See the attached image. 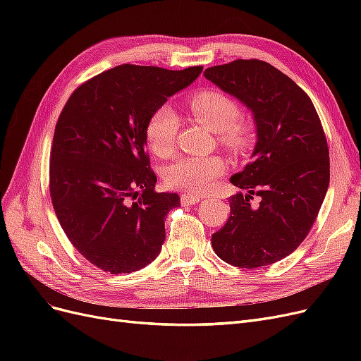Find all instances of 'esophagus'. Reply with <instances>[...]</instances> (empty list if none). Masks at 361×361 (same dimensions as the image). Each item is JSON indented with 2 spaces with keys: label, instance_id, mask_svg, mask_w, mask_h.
<instances>
[{
  "label": "esophagus",
  "instance_id": "obj_1",
  "mask_svg": "<svg viewBox=\"0 0 361 361\" xmlns=\"http://www.w3.org/2000/svg\"><path fill=\"white\" fill-rule=\"evenodd\" d=\"M199 200H202V195L197 194H191V192H183L180 195V203L183 206H190V204H195L199 203Z\"/></svg>",
  "mask_w": 361,
  "mask_h": 361
}]
</instances>
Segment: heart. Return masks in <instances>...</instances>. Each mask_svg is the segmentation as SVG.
Segmentation results:
<instances>
[{
	"mask_svg": "<svg viewBox=\"0 0 361 361\" xmlns=\"http://www.w3.org/2000/svg\"><path fill=\"white\" fill-rule=\"evenodd\" d=\"M188 110L199 123L214 130L220 143L233 155H243L255 143V125L248 118H239V105L231 96L218 90H202L188 101ZM179 129L178 116L170 106L162 105L150 114L145 140L152 154L169 158L176 146ZM226 171L220 157H183L174 161L164 173L167 187L188 192H204L215 179Z\"/></svg>",
	"mask_w": 361,
	"mask_h": 361,
	"instance_id": "b5f03b06",
	"label": "heart"
}]
</instances>
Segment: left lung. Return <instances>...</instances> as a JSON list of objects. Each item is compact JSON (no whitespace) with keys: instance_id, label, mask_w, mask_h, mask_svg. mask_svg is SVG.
<instances>
[{"instance_id":"obj_1","label":"left lung","mask_w":361,"mask_h":361,"mask_svg":"<svg viewBox=\"0 0 361 361\" xmlns=\"http://www.w3.org/2000/svg\"><path fill=\"white\" fill-rule=\"evenodd\" d=\"M204 76L253 113V161L231 178L247 190L232 195L231 216L212 235L216 256L259 268L289 256L318 216L330 183V155L321 120L301 87L262 60L207 68ZM256 193L261 202L251 207Z\"/></svg>"}]
</instances>
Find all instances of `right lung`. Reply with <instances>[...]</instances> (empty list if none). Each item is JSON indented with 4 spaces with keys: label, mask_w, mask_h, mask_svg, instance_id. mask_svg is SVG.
Returning <instances> with one entry per match:
<instances>
[{
    "label": "right lung",
    "mask_w": 361,
    "mask_h": 361,
    "mask_svg": "<svg viewBox=\"0 0 361 361\" xmlns=\"http://www.w3.org/2000/svg\"><path fill=\"white\" fill-rule=\"evenodd\" d=\"M202 66L122 64L93 76L64 105L54 133L49 192L72 245L102 271L134 272L159 255L176 192H157L145 128Z\"/></svg>",
    "instance_id": "right-lung-1"
}]
</instances>
